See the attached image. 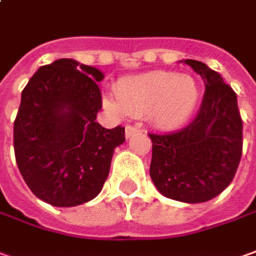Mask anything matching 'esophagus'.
I'll list each match as a JSON object with an SVG mask.
<instances>
[{"label": "esophagus", "mask_w": 256, "mask_h": 256, "mask_svg": "<svg viewBox=\"0 0 256 256\" xmlns=\"http://www.w3.org/2000/svg\"><path fill=\"white\" fill-rule=\"evenodd\" d=\"M139 128L138 126H135V125H128L126 128H125V135H126V138H131L132 135H135V134H138Z\"/></svg>", "instance_id": "esophagus-1"}]
</instances>
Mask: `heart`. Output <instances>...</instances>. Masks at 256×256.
<instances>
[{
    "instance_id": "obj_1",
    "label": "heart",
    "mask_w": 256,
    "mask_h": 256,
    "mask_svg": "<svg viewBox=\"0 0 256 256\" xmlns=\"http://www.w3.org/2000/svg\"><path fill=\"white\" fill-rule=\"evenodd\" d=\"M199 94L198 84L190 75L153 71L121 79L116 88L117 98H106V106L134 117L149 112L158 126L174 128L191 117Z\"/></svg>"
}]
</instances>
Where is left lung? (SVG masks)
<instances>
[{"instance_id": "1", "label": "left lung", "mask_w": 256, "mask_h": 256, "mask_svg": "<svg viewBox=\"0 0 256 256\" xmlns=\"http://www.w3.org/2000/svg\"><path fill=\"white\" fill-rule=\"evenodd\" d=\"M205 84L196 117L178 131L149 134L150 178L164 196L186 204L210 200L236 176L242 154V120L237 94L219 72L185 60Z\"/></svg>"}]
</instances>
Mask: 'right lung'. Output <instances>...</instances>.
Masks as SVG:
<instances>
[{
    "label": "right lung",
    "mask_w": 256,
    "mask_h": 256,
    "mask_svg": "<svg viewBox=\"0 0 256 256\" xmlns=\"http://www.w3.org/2000/svg\"><path fill=\"white\" fill-rule=\"evenodd\" d=\"M102 79L96 68L61 58L40 66L22 90L14 122L18 168L37 198L52 206L96 198L114 149L124 144V126L107 130L96 122Z\"/></svg>",
    "instance_id": "1"
}]
</instances>
